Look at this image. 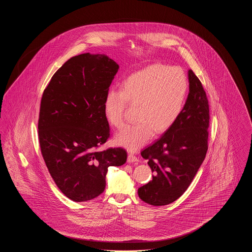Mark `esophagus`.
Listing matches in <instances>:
<instances>
[{
	"label": "esophagus",
	"mask_w": 252,
	"mask_h": 252,
	"mask_svg": "<svg viewBox=\"0 0 252 252\" xmlns=\"http://www.w3.org/2000/svg\"><path fill=\"white\" fill-rule=\"evenodd\" d=\"M139 161V158H137L136 156H134V155H132V154H128V156H127V162H138Z\"/></svg>",
	"instance_id": "obj_1"
}]
</instances>
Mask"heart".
Segmentation results:
<instances>
[{"mask_svg": "<svg viewBox=\"0 0 252 252\" xmlns=\"http://www.w3.org/2000/svg\"><path fill=\"white\" fill-rule=\"evenodd\" d=\"M187 93V81L180 68L151 65L131 74L122 89H109L104 113L110 126L122 128L129 103L139 106L137 124L126 126L115 138L116 145L135 152L157 134L169 129L180 116Z\"/></svg>", "mask_w": 252, "mask_h": 252, "instance_id": "1", "label": "heart"}]
</instances>
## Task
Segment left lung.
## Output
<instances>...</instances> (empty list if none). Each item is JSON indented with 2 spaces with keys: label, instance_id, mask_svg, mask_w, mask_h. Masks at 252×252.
<instances>
[{
  "label": "left lung",
  "instance_id": "1",
  "mask_svg": "<svg viewBox=\"0 0 252 252\" xmlns=\"http://www.w3.org/2000/svg\"><path fill=\"white\" fill-rule=\"evenodd\" d=\"M189 94L175 124L144 151L154 173L138 189L139 197L153 206H163L180 197L191 184L208 150L209 102L202 84L188 71Z\"/></svg>",
  "mask_w": 252,
  "mask_h": 252
}]
</instances>
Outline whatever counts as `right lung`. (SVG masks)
Listing matches in <instances>:
<instances>
[{"instance_id":"add662e5","label":"right lung","mask_w":252,"mask_h":252,"mask_svg":"<svg viewBox=\"0 0 252 252\" xmlns=\"http://www.w3.org/2000/svg\"><path fill=\"white\" fill-rule=\"evenodd\" d=\"M119 65L106 55L81 54L67 60L43 92L38 140L49 173L75 202L104 192L109 166L126 161L123 148H97L109 137L104 101Z\"/></svg>"}]
</instances>
